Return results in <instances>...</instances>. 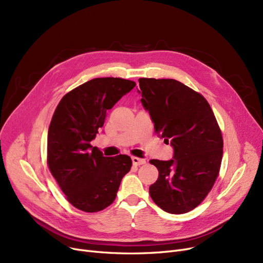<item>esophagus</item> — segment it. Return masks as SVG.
I'll return each instance as SVG.
<instances>
[{"mask_svg":"<svg viewBox=\"0 0 263 263\" xmlns=\"http://www.w3.org/2000/svg\"><path fill=\"white\" fill-rule=\"evenodd\" d=\"M132 163H133V165H136V166H140V165L145 164L146 161H145L144 159H140V158L133 157V158H132Z\"/></svg>","mask_w":263,"mask_h":263,"instance_id":"34e87169","label":"esophagus"}]
</instances>
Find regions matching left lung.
<instances>
[{
  "instance_id": "obj_1",
  "label": "left lung",
  "mask_w": 263,
  "mask_h": 263,
  "mask_svg": "<svg viewBox=\"0 0 263 263\" xmlns=\"http://www.w3.org/2000/svg\"><path fill=\"white\" fill-rule=\"evenodd\" d=\"M141 102L174 158L150 160L159 171L149 187L157 205L172 214L193 210L211 191L223 157V137L203 97L174 79L139 80Z\"/></svg>"
}]
</instances>
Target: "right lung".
I'll use <instances>...</instances> for the list:
<instances>
[{
	"instance_id": "right-lung-1",
	"label": "right lung",
	"mask_w": 263,
	"mask_h": 263,
	"mask_svg": "<svg viewBox=\"0 0 263 263\" xmlns=\"http://www.w3.org/2000/svg\"><path fill=\"white\" fill-rule=\"evenodd\" d=\"M120 78H96L63 97L48 131V165L67 200L84 212L105 209L130 172L129 156L104 157L90 142L102 128L106 110L135 87Z\"/></svg>"
}]
</instances>
